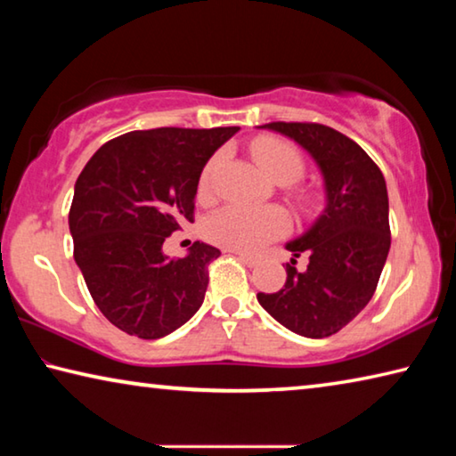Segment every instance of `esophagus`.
<instances>
[{
	"label": "esophagus",
	"instance_id": "34e87169",
	"mask_svg": "<svg viewBox=\"0 0 456 456\" xmlns=\"http://www.w3.org/2000/svg\"><path fill=\"white\" fill-rule=\"evenodd\" d=\"M235 256L249 267H257L261 261H264V257H261V256H247V253H237V251H235Z\"/></svg>",
	"mask_w": 456,
	"mask_h": 456
}]
</instances>
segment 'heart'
<instances>
[{
    "instance_id": "heart-1",
    "label": "heart",
    "mask_w": 456,
    "mask_h": 456,
    "mask_svg": "<svg viewBox=\"0 0 456 456\" xmlns=\"http://www.w3.org/2000/svg\"><path fill=\"white\" fill-rule=\"evenodd\" d=\"M251 152L259 167L280 184H293L302 179L304 159L296 146L273 136L253 141ZM221 163L219 154L209 159L199 176V197L207 199L213 191L215 171ZM289 229V219L280 207H241L227 205L215 211L205 221V237L211 243L229 251L257 253L267 243L283 237Z\"/></svg>"
}]
</instances>
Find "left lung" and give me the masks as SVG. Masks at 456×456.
Instances as JSON below:
<instances>
[{
    "label": "left lung",
    "instance_id": "obj_1",
    "mask_svg": "<svg viewBox=\"0 0 456 456\" xmlns=\"http://www.w3.org/2000/svg\"><path fill=\"white\" fill-rule=\"evenodd\" d=\"M318 163L326 209L302 237L289 241L293 257H310L305 272L291 259L275 293H257L261 307L291 331L328 338L350 323L372 299L390 251L388 191L366 151L318 122H269Z\"/></svg>",
    "mask_w": 456,
    "mask_h": 456
}]
</instances>
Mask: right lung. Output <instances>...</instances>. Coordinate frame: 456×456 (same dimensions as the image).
Returning <instances> with one entry per match:
<instances>
[{
    "label": "right lung",
    "instance_id": "right-lung-1",
    "mask_svg": "<svg viewBox=\"0 0 456 456\" xmlns=\"http://www.w3.org/2000/svg\"><path fill=\"white\" fill-rule=\"evenodd\" d=\"M239 126L133 130L100 146L74 187V259L106 320L157 339L189 322L205 299L217 247L195 241L168 259L163 243L192 223L199 176Z\"/></svg>",
    "mask_w": 456,
    "mask_h": 456
}]
</instances>
